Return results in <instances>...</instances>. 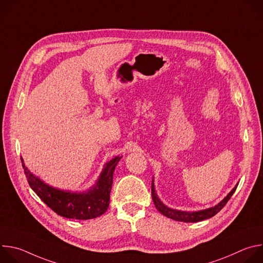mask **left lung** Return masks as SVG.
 <instances>
[{
    "label": "left lung",
    "mask_w": 263,
    "mask_h": 263,
    "mask_svg": "<svg viewBox=\"0 0 263 263\" xmlns=\"http://www.w3.org/2000/svg\"><path fill=\"white\" fill-rule=\"evenodd\" d=\"M237 189V185L234 187V189L231 191V193L224 198L219 204H217L214 207H211L209 209L206 210H201V211H196V212H187V211H180V210H175L172 208H168L167 206H165L164 204L161 203V201L157 198V195L155 194V189H154V183H152V199L154 202L155 207L157 208V210L163 214L164 216L172 218L174 220H178V221H184V222H197V221H201L207 218H210L212 216H214L217 212H219L223 206L228 203V201L230 200V198L233 196V194L235 193Z\"/></svg>",
    "instance_id": "left-lung-1"
}]
</instances>
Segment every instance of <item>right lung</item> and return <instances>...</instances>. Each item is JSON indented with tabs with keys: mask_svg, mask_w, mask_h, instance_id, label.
Segmentation results:
<instances>
[{
	"mask_svg": "<svg viewBox=\"0 0 263 263\" xmlns=\"http://www.w3.org/2000/svg\"><path fill=\"white\" fill-rule=\"evenodd\" d=\"M120 159L121 157H116L106 164L97 185L90 191L77 194L59 191L45 184L28 171L21 158L28 183L35 194L58 215L72 219L96 218L107 211L114 172Z\"/></svg>",
	"mask_w": 263,
	"mask_h": 263,
	"instance_id": "right-lung-1",
	"label": "right lung"
}]
</instances>
